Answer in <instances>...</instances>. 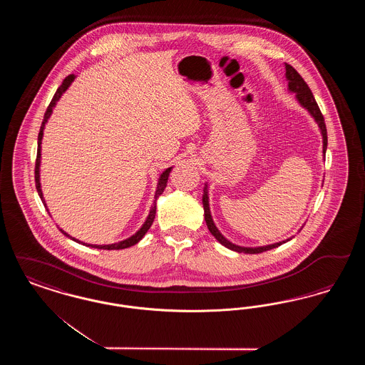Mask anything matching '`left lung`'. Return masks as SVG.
I'll return each mask as SVG.
<instances>
[{"mask_svg":"<svg viewBox=\"0 0 365 365\" xmlns=\"http://www.w3.org/2000/svg\"><path fill=\"white\" fill-rule=\"evenodd\" d=\"M286 68V79L289 82V91L294 93L297 101L302 108H305L309 115L314 119V122L317 123L322 137H323V156L326 157V150H327V128H326V123H324V118L319 109V105L316 103L314 97H313L311 88L307 85V82L302 79V76L297 72V71L290 66V64H284ZM202 205H204V215H205V222L208 226L210 234L217 240V242L222 243L223 246H226L227 249L238 252V253H247V255H256V253H261V252H267L271 250L274 247H278L282 243H286L290 241L292 238L282 241V242L272 243V245H265V246H257V247H245V246H240L235 243L230 242L226 237L219 231V228L215 225L212 215H210V209H209V197H208V185H205L204 187V194H202Z\"/></svg>","mask_w":365,"mask_h":365,"instance_id":"left-lung-1","label":"left lung"}]
</instances>
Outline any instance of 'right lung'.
I'll list each match as a JSON object with an SVG mask.
<instances>
[{"label": "right lung", "instance_id": "add662e5", "mask_svg": "<svg viewBox=\"0 0 365 365\" xmlns=\"http://www.w3.org/2000/svg\"><path fill=\"white\" fill-rule=\"evenodd\" d=\"M76 76L75 75H68L64 81H63V83H61V86L57 88V91H56V94L53 96L52 101H51V104L48 106V109H46V112H45V116H43V122L41 124V130H39V134H38V152H36V161H35V186H36V191H38V194H39V197H41V200H42V202H43V205H45V208L48 210V207H46V202H45V200H43V194H42V190H41V182H39V167H41V143H42V137H43V130H45V124L48 123V119L51 118V115H52L53 109H54V106L57 104V101L61 98V96L67 91V88L71 86V83L73 82V79H75ZM171 170H173V167H170V168H167L163 174L160 175V178H158V183H157V189L156 192H155V201H153V205H152V208H150V212H149V215H148V217H146V220H145V223L142 225V227L139 228L138 231L134 234V235H131L130 238H127V240H124V241H120V242L116 243H110V245H90V243H83L81 242L79 240H76V238H72L71 235H68L64 230H61L60 228V231L66 235V237H68L71 238L72 241H75V242L78 243H83V245H86V246H91V247H94V249H105V250H119V249H125V247H130V246H133V245H135V243H138L143 237H145V234L148 232V230L150 228V226L153 225V222H155V216H156V202L157 198L163 194V191L165 189V186H167V182H168V176H170V173H171Z\"/></svg>", "mask_w": 365, "mask_h": 365}]
</instances>
